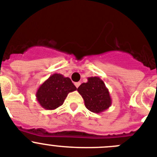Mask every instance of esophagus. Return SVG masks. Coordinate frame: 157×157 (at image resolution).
Here are the masks:
<instances>
[{"label": "esophagus", "instance_id": "1", "mask_svg": "<svg viewBox=\"0 0 157 157\" xmlns=\"http://www.w3.org/2000/svg\"><path fill=\"white\" fill-rule=\"evenodd\" d=\"M75 84L76 87H77H77H78L80 85V82H76V83H75V84Z\"/></svg>", "mask_w": 157, "mask_h": 157}]
</instances>
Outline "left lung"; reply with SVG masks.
Listing matches in <instances>:
<instances>
[{"mask_svg": "<svg viewBox=\"0 0 157 157\" xmlns=\"http://www.w3.org/2000/svg\"><path fill=\"white\" fill-rule=\"evenodd\" d=\"M77 91L84 100L86 108L92 113L104 112L112 105L109 89L98 77H88L87 82L80 84Z\"/></svg>", "mask_w": 157, "mask_h": 157, "instance_id": "1", "label": "left lung"}]
</instances>
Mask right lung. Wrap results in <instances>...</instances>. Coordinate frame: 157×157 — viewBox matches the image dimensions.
<instances>
[{
  "label": "right lung",
  "mask_w": 157,
  "mask_h": 157,
  "mask_svg": "<svg viewBox=\"0 0 157 157\" xmlns=\"http://www.w3.org/2000/svg\"><path fill=\"white\" fill-rule=\"evenodd\" d=\"M77 90L69 77L54 73L38 87L36 98L42 108L54 110L62 105L68 94Z\"/></svg>",
  "instance_id": "right-lung-1"
}]
</instances>
